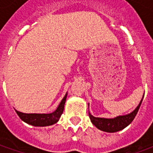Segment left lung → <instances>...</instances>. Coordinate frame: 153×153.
<instances>
[{
  "mask_svg": "<svg viewBox=\"0 0 153 153\" xmlns=\"http://www.w3.org/2000/svg\"><path fill=\"white\" fill-rule=\"evenodd\" d=\"M142 101H143V99L141 100L140 103L138 104L137 108L128 115H120V116H117L114 119H105L94 117L89 113V118L93 125L100 130L109 132V133L120 131L123 128H125L126 126H128L134 120V119L138 113L139 107L141 106Z\"/></svg>",
  "mask_w": 153,
  "mask_h": 153,
  "instance_id": "8db88e82",
  "label": "left lung"
}]
</instances>
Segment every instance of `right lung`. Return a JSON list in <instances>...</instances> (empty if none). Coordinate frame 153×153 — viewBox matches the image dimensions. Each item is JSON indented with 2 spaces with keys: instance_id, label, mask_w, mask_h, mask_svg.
<instances>
[{
  "instance_id": "right-lung-1",
  "label": "right lung",
  "mask_w": 153,
  "mask_h": 153,
  "mask_svg": "<svg viewBox=\"0 0 153 153\" xmlns=\"http://www.w3.org/2000/svg\"><path fill=\"white\" fill-rule=\"evenodd\" d=\"M66 97L67 93L60 102L57 109L51 114H25V113L19 112L16 110L15 111L22 120L33 126H47V125H54L59 120V119L63 113Z\"/></svg>"
}]
</instances>
